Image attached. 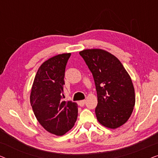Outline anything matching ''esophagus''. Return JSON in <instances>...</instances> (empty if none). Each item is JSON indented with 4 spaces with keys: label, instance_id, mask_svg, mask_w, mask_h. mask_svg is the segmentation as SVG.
Instances as JSON below:
<instances>
[{
    "label": "esophagus",
    "instance_id": "esophagus-1",
    "mask_svg": "<svg viewBox=\"0 0 158 158\" xmlns=\"http://www.w3.org/2000/svg\"><path fill=\"white\" fill-rule=\"evenodd\" d=\"M85 100H82V101H80L78 102V104L81 106H83L84 104H85Z\"/></svg>",
    "mask_w": 158,
    "mask_h": 158
}]
</instances>
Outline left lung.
<instances>
[{"label": "left lung", "mask_w": 158, "mask_h": 158, "mask_svg": "<svg viewBox=\"0 0 158 158\" xmlns=\"http://www.w3.org/2000/svg\"><path fill=\"white\" fill-rule=\"evenodd\" d=\"M94 77L98 97L95 109L100 124L116 129L130 117L135 104L131 77L115 56L100 49L79 52Z\"/></svg>", "instance_id": "left-lung-1"}]
</instances>
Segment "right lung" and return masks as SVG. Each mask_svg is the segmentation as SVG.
Listing matches in <instances>:
<instances>
[{
  "mask_svg": "<svg viewBox=\"0 0 158 158\" xmlns=\"http://www.w3.org/2000/svg\"><path fill=\"white\" fill-rule=\"evenodd\" d=\"M70 53L49 58L40 67L32 85L30 103L36 119L47 131L62 136L77 117V105L62 101L64 77Z\"/></svg>",
  "mask_w": 158,
  "mask_h": 158,
  "instance_id": "right-lung-1",
  "label": "right lung"
}]
</instances>
